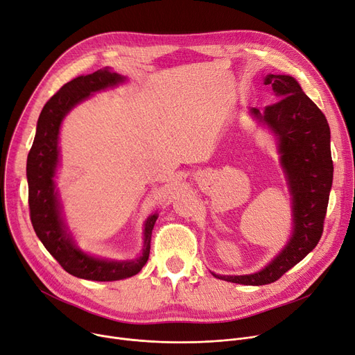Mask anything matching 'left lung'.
Returning <instances> with one entry per match:
<instances>
[{
	"instance_id": "1",
	"label": "left lung",
	"mask_w": 355,
	"mask_h": 355,
	"mask_svg": "<svg viewBox=\"0 0 355 355\" xmlns=\"http://www.w3.org/2000/svg\"><path fill=\"white\" fill-rule=\"evenodd\" d=\"M279 101L265 106L263 114H252L268 125L277 138L281 161L293 196V234L286 248L257 273L223 276L217 279L241 285H268L292 269L316 246L324 232V221L332 185L329 125L321 109L304 93L292 76L268 74Z\"/></svg>"
}]
</instances>
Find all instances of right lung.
<instances>
[{
	"mask_svg": "<svg viewBox=\"0 0 355 355\" xmlns=\"http://www.w3.org/2000/svg\"><path fill=\"white\" fill-rule=\"evenodd\" d=\"M123 82L118 73L107 69L98 70L87 76H79L63 85L47 101L37 122L33 146L27 158L28 207L31 225L44 248L70 275L87 281L109 282L137 275L149 257L151 234L157 214L148 217L144 232L142 254L130 262H114L92 257L79 250L66 233L60 217L58 193L54 191V170L59 161V129L67 112L90 93L115 86Z\"/></svg>",
	"mask_w": 355,
	"mask_h": 355,
	"instance_id": "add662e5",
	"label": "right lung"
}]
</instances>
